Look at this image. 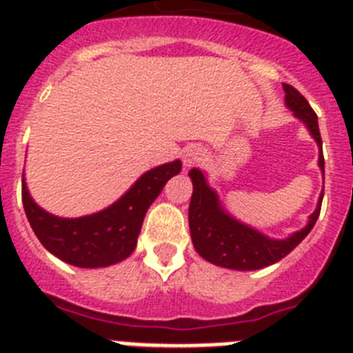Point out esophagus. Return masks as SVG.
Wrapping results in <instances>:
<instances>
[{
    "mask_svg": "<svg viewBox=\"0 0 353 353\" xmlns=\"http://www.w3.org/2000/svg\"><path fill=\"white\" fill-rule=\"evenodd\" d=\"M203 157H205V152L196 145L187 146V148L182 152L183 166H187V168H191V166H194V164H198V162H201L203 161Z\"/></svg>",
    "mask_w": 353,
    "mask_h": 353,
    "instance_id": "34e87169",
    "label": "esophagus"
}]
</instances>
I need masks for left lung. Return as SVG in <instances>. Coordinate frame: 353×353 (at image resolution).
Here are the masks:
<instances>
[{
  "label": "left lung",
  "mask_w": 353,
  "mask_h": 353,
  "mask_svg": "<svg viewBox=\"0 0 353 353\" xmlns=\"http://www.w3.org/2000/svg\"><path fill=\"white\" fill-rule=\"evenodd\" d=\"M283 90L286 93V108L293 111V114L307 127L320 148L318 166L323 173L325 162H323L322 136L318 129L316 113L311 109L310 102L305 101L293 86L283 84ZM189 176L192 180V196L191 203H189V228H191L192 244L199 256L217 267H224V269L258 270L277 263L307 236L320 215V208H322L323 191L318 198L316 210L310 215L307 224L302 230L292 233L286 239H270L254 228L240 223L239 219H235L233 215L224 210L219 196L208 185L203 171L192 168L189 171Z\"/></svg>",
  "instance_id": "obj_1"
}]
</instances>
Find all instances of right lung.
<instances>
[{
	"mask_svg": "<svg viewBox=\"0 0 353 353\" xmlns=\"http://www.w3.org/2000/svg\"><path fill=\"white\" fill-rule=\"evenodd\" d=\"M182 170L176 159L141 174L118 201L83 217H58L33 201L23 176L26 217L42 245L56 258L81 269L109 267L125 260L138 245L146 210L161 194L168 180Z\"/></svg>",
	"mask_w": 353,
	"mask_h": 353,
	"instance_id": "add662e5",
	"label": "right lung"
}]
</instances>
